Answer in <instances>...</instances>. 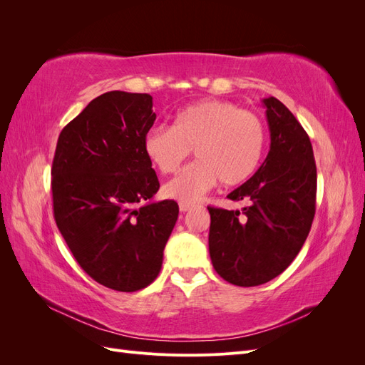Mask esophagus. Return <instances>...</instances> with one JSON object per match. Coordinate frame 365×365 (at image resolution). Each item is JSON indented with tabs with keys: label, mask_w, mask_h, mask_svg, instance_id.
Here are the masks:
<instances>
[{
	"label": "esophagus",
	"mask_w": 365,
	"mask_h": 365,
	"mask_svg": "<svg viewBox=\"0 0 365 365\" xmlns=\"http://www.w3.org/2000/svg\"><path fill=\"white\" fill-rule=\"evenodd\" d=\"M193 208V204H187V202H180V210L181 212H189V210Z\"/></svg>",
	"instance_id": "34e87169"
}]
</instances>
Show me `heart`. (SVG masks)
I'll return each instance as SVG.
<instances>
[{"label": "heart", "mask_w": 365, "mask_h": 365, "mask_svg": "<svg viewBox=\"0 0 365 365\" xmlns=\"http://www.w3.org/2000/svg\"><path fill=\"white\" fill-rule=\"evenodd\" d=\"M264 123L256 113L227 101H204L182 109L172 128L155 126L145 135L148 158L164 175L180 170L190 150L196 161L165 184L164 193L181 202H196L220 181L244 182L262 158Z\"/></svg>", "instance_id": "1"}]
</instances>
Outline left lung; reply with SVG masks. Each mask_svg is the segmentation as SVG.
Here are the masks:
<instances>
[{
  "instance_id": "8db88e82",
  "label": "left lung",
  "mask_w": 365,
  "mask_h": 365,
  "mask_svg": "<svg viewBox=\"0 0 365 365\" xmlns=\"http://www.w3.org/2000/svg\"><path fill=\"white\" fill-rule=\"evenodd\" d=\"M271 132L267 160L231 192L242 210L207 207L208 250L215 271L231 284L259 286L277 277L300 252L311 231L317 200V165L311 140L275 97L263 98Z\"/></svg>"
}]
</instances>
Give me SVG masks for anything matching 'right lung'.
Returning <instances> with one entry per match:
<instances>
[{
    "label": "right lung",
    "instance_id": "obj_1",
    "mask_svg": "<svg viewBox=\"0 0 365 365\" xmlns=\"http://www.w3.org/2000/svg\"><path fill=\"white\" fill-rule=\"evenodd\" d=\"M152 96L109 91L61 132L51 165L53 213L81 268L109 289L134 292L157 279L178 219L160 189L145 135Z\"/></svg>",
    "mask_w": 365,
    "mask_h": 365
}]
</instances>
